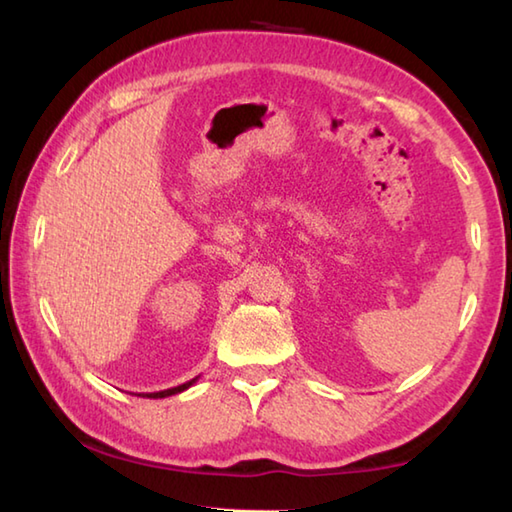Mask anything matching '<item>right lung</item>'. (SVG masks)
I'll list each match as a JSON object with an SVG mask.
<instances>
[{
    "label": "right lung",
    "mask_w": 512,
    "mask_h": 512,
    "mask_svg": "<svg viewBox=\"0 0 512 512\" xmlns=\"http://www.w3.org/2000/svg\"><path fill=\"white\" fill-rule=\"evenodd\" d=\"M198 378H192L190 382H185V384H179V387H174V389H165V391H156V393H145L143 398H152V400H159V398H168V395H176V393H181V391H185V389H190L192 384L196 382Z\"/></svg>",
    "instance_id": "right-lung-1"
}]
</instances>
